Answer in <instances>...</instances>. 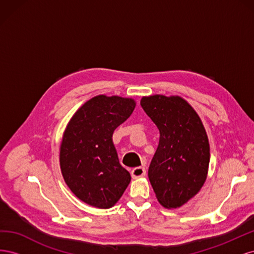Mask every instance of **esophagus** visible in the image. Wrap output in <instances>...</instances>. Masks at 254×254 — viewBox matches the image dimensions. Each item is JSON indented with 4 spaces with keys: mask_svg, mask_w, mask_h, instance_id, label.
I'll list each match as a JSON object with an SVG mask.
<instances>
[{
    "mask_svg": "<svg viewBox=\"0 0 254 254\" xmlns=\"http://www.w3.org/2000/svg\"><path fill=\"white\" fill-rule=\"evenodd\" d=\"M146 175V171L144 167H135L131 172V176L132 178L136 179V178H141V177H144Z\"/></svg>",
    "mask_w": 254,
    "mask_h": 254,
    "instance_id": "1",
    "label": "esophagus"
}]
</instances>
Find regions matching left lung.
Segmentation results:
<instances>
[{
    "label": "left lung",
    "mask_w": 254,
    "mask_h": 254,
    "mask_svg": "<svg viewBox=\"0 0 254 254\" xmlns=\"http://www.w3.org/2000/svg\"><path fill=\"white\" fill-rule=\"evenodd\" d=\"M141 106L160 131L149 181L158 201L166 209H177L205 182L210 163L205 129L193 107L180 96H144Z\"/></svg>",
    "instance_id": "1"
}]
</instances>
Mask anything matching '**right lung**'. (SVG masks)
Masks as SVG:
<instances>
[{
    "instance_id": "add662e5",
    "label": "right lung",
    "mask_w": 254,
    "mask_h": 254,
    "mask_svg": "<svg viewBox=\"0 0 254 254\" xmlns=\"http://www.w3.org/2000/svg\"><path fill=\"white\" fill-rule=\"evenodd\" d=\"M134 108L132 98L97 95L68 122L60 145V168L81 201L109 209L124 194L131 177L120 164L112 134Z\"/></svg>"
}]
</instances>
